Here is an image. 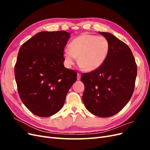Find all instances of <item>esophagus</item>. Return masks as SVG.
I'll use <instances>...</instances> for the list:
<instances>
[{"instance_id":"34e87169","label":"esophagus","mask_w":150,"mask_h":150,"mask_svg":"<svg viewBox=\"0 0 150 150\" xmlns=\"http://www.w3.org/2000/svg\"><path fill=\"white\" fill-rule=\"evenodd\" d=\"M80 79H81V74L79 73H78L77 74V79L80 80Z\"/></svg>"}]
</instances>
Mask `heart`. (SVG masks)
I'll use <instances>...</instances> for the list:
<instances>
[{"label": "heart", "mask_w": 150, "mask_h": 150, "mask_svg": "<svg viewBox=\"0 0 150 150\" xmlns=\"http://www.w3.org/2000/svg\"><path fill=\"white\" fill-rule=\"evenodd\" d=\"M110 42L103 36L84 34L71 40L69 48L63 52L64 63L70 68L78 57L79 66L86 71L99 69L105 62L110 51Z\"/></svg>", "instance_id": "b5f03b06"}]
</instances>
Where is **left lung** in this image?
<instances>
[{"label": "left lung", "instance_id": "obj_1", "mask_svg": "<svg viewBox=\"0 0 150 150\" xmlns=\"http://www.w3.org/2000/svg\"><path fill=\"white\" fill-rule=\"evenodd\" d=\"M110 42L104 64L96 71L84 73L83 101L86 109L99 117L117 114L131 99L137 76V66L130 48L111 33L99 32Z\"/></svg>", "mask_w": 150, "mask_h": 150}]
</instances>
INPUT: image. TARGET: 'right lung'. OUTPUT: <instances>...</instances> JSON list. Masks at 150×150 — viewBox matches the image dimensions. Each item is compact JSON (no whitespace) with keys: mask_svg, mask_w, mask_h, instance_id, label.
Wrapping results in <instances>:
<instances>
[{"mask_svg":"<svg viewBox=\"0 0 150 150\" xmlns=\"http://www.w3.org/2000/svg\"><path fill=\"white\" fill-rule=\"evenodd\" d=\"M71 34L42 31L21 47L15 78L22 103L33 114L48 117L64 105L77 73L64 66L63 52Z\"/></svg>","mask_w":150,"mask_h":150,"instance_id":"1","label":"right lung"}]
</instances>
